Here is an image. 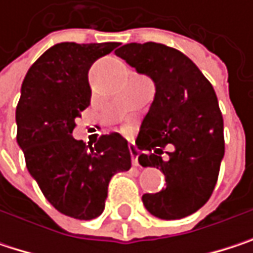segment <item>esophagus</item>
<instances>
[{
    "label": "esophagus",
    "mask_w": 253,
    "mask_h": 253,
    "mask_svg": "<svg viewBox=\"0 0 253 253\" xmlns=\"http://www.w3.org/2000/svg\"><path fill=\"white\" fill-rule=\"evenodd\" d=\"M128 149H130V155H131V164L134 167H139V160H137L139 158V149L134 145H130Z\"/></svg>",
    "instance_id": "esophagus-1"
}]
</instances>
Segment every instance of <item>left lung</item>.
Segmentation results:
<instances>
[{"mask_svg": "<svg viewBox=\"0 0 253 253\" xmlns=\"http://www.w3.org/2000/svg\"><path fill=\"white\" fill-rule=\"evenodd\" d=\"M137 73L155 83V98L136 145L142 167H157L166 189L142 196L145 208L163 220H178L207 204L224 157L223 116L210 80L183 52L163 43H127L116 51ZM169 146L163 157L164 149Z\"/></svg>", "mask_w": 253, "mask_h": 253, "instance_id": "1", "label": "left lung"}]
</instances>
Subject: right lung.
Masks as SVG:
<instances>
[{
  "instance_id": "add662e5",
  "label": "right lung",
  "mask_w": 253,
  "mask_h": 253,
  "mask_svg": "<svg viewBox=\"0 0 253 253\" xmlns=\"http://www.w3.org/2000/svg\"><path fill=\"white\" fill-rule=\"evenodd\" d=\"M117 46L119 42L51 46L29 69L16 108L17 143L30 176L57 211L77 220L99 217L111 177L131 167L122 134H104L93 146L72 136L75 120L90 104V66Z\"/></svg>"
}]
</instances>
